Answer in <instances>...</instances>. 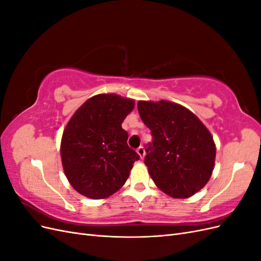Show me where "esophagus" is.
Masks as SVG:
<instances>
[{
	"label": "esophagus",
	"instance_id": "esophagus-1",
	"mask_svg": "<svg viewBox=\"0 0 261 261\" xmlns=\"http://www.w3.org/2000/svg\"><path fill=\"white\" fill-rule=\"evenodd\" d=\"M137 153L139 154V156H140V159H144V156H145V148L144 147H139L138 149H137Z\"/></svg>",
	"mask_w": 261,
	"mask_h": 261
}]
</instances>
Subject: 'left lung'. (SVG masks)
Returning <instances> with one entry per match:
<instances>
[{"mask_svg":"<svg viewBox=\"0 0 261 261\" xmlns=\"http://www.w3.org/2000/svg\"><path fill=\"white\" fill-rule=\"evenodd\" d=\"M141 120L151 130L145 164L154 184L173 198H187L208 183L216 145L198 117L170 101H139Z\"/></svg>","mask_w":261,"mask_h":261,"instance_id":"8db88e82","label":"left lung"}]
</instances>
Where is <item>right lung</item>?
<instances>
[{
  "label": "right lung",
  "instance_id": "add662e5",
  "mask_svg": "<svg viewBox=\"0 0 261 261\" xmlns=\"http://www.w3.org/2000/svg\"><path fill=\"white\" fill-rule=\"evenodd\" d=\"M134 108L132 99L98 94L87 100L63 133L61 156L65 175L76 191L92 199L117 192L139 154L128 147L122 123Z\"/></svg>",
  "mask_w": 261,
  "mask_h": 261
}]
</instances>
